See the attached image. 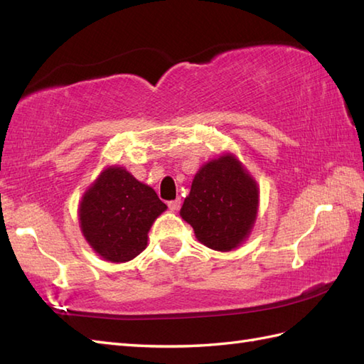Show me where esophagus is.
<instances>
[{"label": "esophagus", "instance_id": "1", "mask_svg": "<svg viewBox=\"0 0 364 364\" xmlns=\"http://www.w3.org/2000/svg\"><path fill=\"white\" fill-rule=\"evenodd\" d=\"M168 210L170 211H178L181 208V198H175L172 202H168Z\"/></svg>", "mask_w": 364, "mask_h": 364}]
</instances>
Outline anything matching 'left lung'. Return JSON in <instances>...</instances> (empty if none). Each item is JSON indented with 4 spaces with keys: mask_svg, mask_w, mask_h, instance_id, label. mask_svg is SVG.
Masks as SVG:
<instances>
[{
    "mask_svg": "<svg viewBox=\"0 0 364 364\" xmlns=\"http://www.w3.org/2000/svg\"><path fill=\"white\" fill-rule=\"evenodd\" d=\"M258 188L233 156L208 162L192 181L181 218L197 239L213 250L228 252L241 244L257 219Z\"/></svg>",
    "mask_w": 364,
    "mask_h": 364,
    "instance_id": "obj_1",
    "label": "left lung"
}]
</instances>
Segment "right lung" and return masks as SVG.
Instances as JSON below:
<instances>
[{"mask_svg": "<svg viewBox=\"0 0 364 364\" xmlns=\"http://www.w3.org/2000/svg\"><path fill=\"white\" fill-rule=\"evenodd\" d=\"M166 208L125 168H106L80 205L82 235L105 259L125 262L145 249L151 223Z\"/></svg>", "mask_w": 364, "mask_h": 364, "instance_id": "1", "label": "right lung"}]
</instances>
